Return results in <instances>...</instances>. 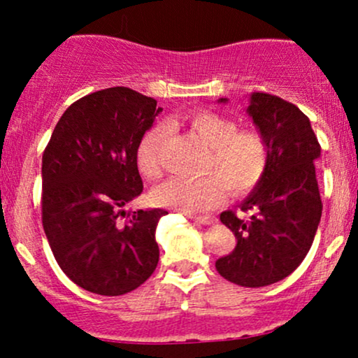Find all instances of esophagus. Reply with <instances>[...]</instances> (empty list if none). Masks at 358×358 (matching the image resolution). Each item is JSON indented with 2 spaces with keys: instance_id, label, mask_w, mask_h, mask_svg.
<instances>
[{
  "instance_id": "1",
  "label": "esophagus",
  "mask_w": 358,
  "mask_h": 358,
  "mask_svg": "<svg viewBox=\"0 0 358 358\" xmlns=\"http://www.w3.org/2000/svg\"><path fill=\"white\" fill-rule=\"evenodd\" d=\"M188 219H192V220H195V222H199V224H213V222H215V219H213V217H208V215H188Z\"/></svg>"
}]
</instances>
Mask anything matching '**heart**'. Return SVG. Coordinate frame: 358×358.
I'll list each match as a JSON object with an SVG mask.
<instances>
[{
  "mask_svg": "<svg viewBox=\"0 0 358 358\" xmlns=\"http://www.w3.org/2000/svg\"><path fill=\"white\" fill-rule=\"evenodd\" d=\"M183 122L208 148L202 163L200 178L171 176L153 190V200L163 207L187 213H200L215 208L224 200V188L232 195L252 190L268 168V146L256 131L239 129L236 121L210 113L195 110ZM166 126L155 124L139 138L136 166L139 173L155 180L162 173L163 143Z\"/></svg>",
  "mask_w": 358,
  "mask_h": 358,
  "instance_id": "obj_1",
  "label": "heart"
}]
</instances>
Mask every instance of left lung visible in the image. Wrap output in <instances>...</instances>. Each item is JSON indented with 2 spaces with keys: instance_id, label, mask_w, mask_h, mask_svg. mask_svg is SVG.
<instances>
[{
  "instance_id": "obj_1",
  "label": "left lung",
  "mask_w": 358,
  "mask_h": 358,
  "mask_svg": "<svg viewBox=\"0 0 358 358\" xmlns=\"http://www.w3.org/2000/svg\"><path fill=\"white\" fill-rule=\"evenodd\" d=\"M245 113L268 146V168L239 203L249 217L220 213L237 244L215 268L234 285L262 287L289 276L313 244L323 208L315 171L322 148L310 119L281 97L252 92Z\"/></svg>"
}]
</instances>
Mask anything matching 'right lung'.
<instances>
[{
    "label": "right lung",
    "mask_w": 358,
    "mask_h": 358,
    "mask_svg": "<svg viewBox=\"0 0 358 358\" xmlns=\"http://www.w3.org/2000/svg\"><path fill=\"white\" fill-rule=\"evenodd\" d=\"M162 110L136 90H97L62 114L45 148V236L60 269L90 293H129L158 266L155 232L168 212L124 205L143 192L134 153Z\"/></svg>",
    "instance_id": "right-lung-1"
}]
</instances>
